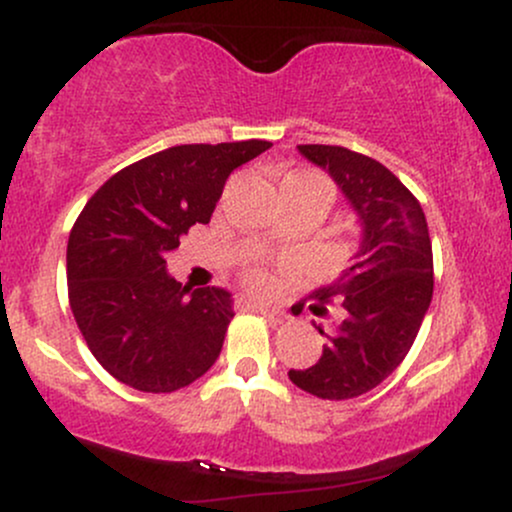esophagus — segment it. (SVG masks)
Returning a JSON list of instances; mask_svg holds the SVG:
<instances>
[{"label": "esophagus", "instance_id": "34e87169", "mask_svg": "<svg viewBox=\"0 0 512 512\" xmlns=\"http://www.w3.org/2000/svg\"><path fill=\"white\" fill-rule=\"evenodd\" d=\"M243 308L252 310V313H262V315H267V317H279L281 315L279 308H272V305L257 303V301H243Z\"/></svg>", "mask_w": 512, "mask_h": 512}]
</instances>
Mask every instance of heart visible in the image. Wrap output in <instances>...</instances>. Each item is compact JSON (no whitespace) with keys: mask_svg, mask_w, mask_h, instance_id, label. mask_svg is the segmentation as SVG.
<instances>
[{"mask_svg":"<svg viewBox=\"0 0 512 512\" xmlns=\"http://www.w3.org/2000/svg\"><path fill=\"white\" fill-rule=\"evenodd\" d=\"M284 180H310V182H317V185H320L322 190H325L327 195H330V185H327L325 178H320V175H315V173H289ZM248 281H250L252 286H255V289H264V286H267V274L260 272V269H252V272L248 274Z\"/></svg>","mask_w":512,"mask_h":512,"instance_id":"obj_1","label":"heart"}]
</instances>
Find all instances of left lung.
I'll return each mask as SVG.
<instances>
[{
  "mask_svg": "<svg viewBox=\"0 0 512 512\" xmlns=\"http://www.w3.org/2000/svg\"><path fill=\"white\" fill-rule=\"evenodd\" d=\"M325 168L363 226L354 262L330 286L313 291L317 317L337 308L315 366L289 370L291 383L320 399H354L378 387L409 354L433 296L428 223L407 187L375 158L344 146L301 144Z\"/></svg>",
  "mask_w": 512,
  "mask_h": 512,
  "instance_id": "obj_1",
  "label": "left lung"
}]
</instances>
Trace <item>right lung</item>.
<instances>
[{
	"label": "right lung",
	"instance_id": "obj_1",
	"mask_svg": "<svg viewBox=\"0 0 512 512\" xmlns=\"http://www.w3.org/2000/svg\"><path fill=\"white\" fill-rule=\"evenodd\" d=\"M269 146H170L88 199L67 243L69 305L91 354L120 383L161 395L214 366L233 320L231 293L182 286L166 274V252L190 226L209 223L228 175Z\"/></svg>",
	"mask_w": 512,
	"mask_h": 512
}]
</instances>
